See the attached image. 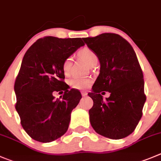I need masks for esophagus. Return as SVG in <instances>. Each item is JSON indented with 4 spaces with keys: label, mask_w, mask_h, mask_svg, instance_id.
<instances>
[{
    "label": "esophagus",
    "mask_w": 161,
    "mask_h": 161,
    "mask_svg": "<svg viewBox=\"0 0 161 161\" xmlns=\"http://www.w3.org/2000/svg\"><path fill=\"white\" fill-rule=\"evenodd\" d=\"M81 95H82V96H86L87 92H81Z\"/></svg>",
    "instance_id": "esophagus-1"
}]
</instances>
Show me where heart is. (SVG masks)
<instances>
[{
	"mask_svg": "<svg viewBox=\"0 0 161 161\" xmlns=\"http://www.w3.org/2000/svg\"><path fill=\"white\" fill-rule=\"evenodd\" d=\"M78 56L83 61L86 62L89 66H92L95 63L98 61V57L92 50L88 47L80 50L78 52ZM71 58H67L64 60L62 63V70L65 75H69L70 73V68H71ZM91 80L87 77H74L70 80L69 84L72 88L78 90H84L88 88L91 85Z\"/></svg>",
	"mask_w": 161,
	"mask_h": 161,
	"instance_id": "b5f03b06",
	"label": "heart"
}]
</instances>
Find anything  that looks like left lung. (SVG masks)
I'll return each instance as SVG.
<instances>
[{
  "label": "left lung",
  "instance_id": "obj_1",
  "mask_svg": "<svg viewBox=\"0 0 161 161\" xmlns=\"http://www.w3.org/2000/svg\"><path fill=\"white\" fill-rule=\"evenodd\" d=\"M100 63L99 76L88 96L93 107L90 122L96 133L111 139L132 134L142 116L146 100L143 73L132 46L119 35L103 33L83 38ZM111 95L106 100L101 93Z\"/></svg>",
  "mask_w": 161,
  "mask_h": 161
}]
</instances>
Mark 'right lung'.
Wrapping results in <instances>:
<instances>
[{
    "label": "right lung",
    "instance_id": "obj_1",
    "mask_svg": "<svg viewBox=\"0 0 161 161\" xmlns=\"http://www.w3.org/2000/svg\"><path fill=\"white\" fill-rule=\"evenodd\" d=\"M85 45L80 38L46 36L32 44L23 58L14 89L16 110L23 128L34 140L50 142L62 137L69 127L70 115L81 99L64 81V60ZM54 91L64 92L54 99Z\"/></svg>",
    "mask_w": 161,
    "mask_h": 161
}]
</instances>
